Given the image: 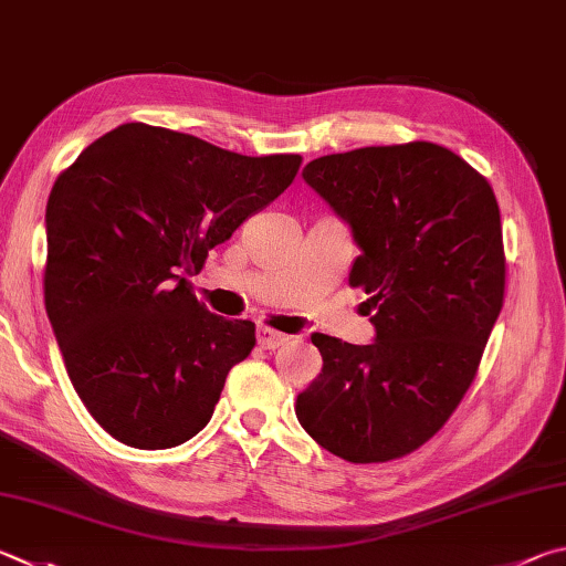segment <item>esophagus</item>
I'll use <instances>...</instances> for the list:
<instances>
[{"instance_id": "obj_1", "label": "esophagus", "mask_w": 566, "mask_h": 566, "mask_svg": "<svg viewBox=\"0 0 566 566\" xmlns=\"http://www.w3.org/2000/svg\"><path fill=\"white\" fill-rule=\"evenodd\" d=\"M256 342H260L262 348H280L290 342V336L276 332V328H272V326H260L256 328Z\"/></svg>"}]
</instances>
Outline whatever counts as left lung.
I'll return each mask as SVG.
<instances>
[{
	"label": "left lung",
	"mask_w": 566,
	"mask_h": 566,
	"mask_svg": "<svg viewBox=\"0 0 566 566\" xmlns=\"http://www.w3.org/2000/svg\"><path fill=\"white\" fill-rule=\"evenodd\" d=\"M304 180L352 224L348 284L371 294L376 342L312 336L324 368L296 418L348 462L403 458L455 413L505 302L495 192L428 140L322 156Z\"/></svg>",
	"instance_id": "1"
}]
</instances>
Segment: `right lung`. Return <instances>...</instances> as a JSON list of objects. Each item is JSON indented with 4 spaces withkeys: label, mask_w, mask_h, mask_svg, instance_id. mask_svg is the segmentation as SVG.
I'll return each mask as SVG.
<instances>
[{
    "label": "right lung",
    "mask_w": 566,
    "mask_h": 566,
    "mask_svg": "<svg viewBox=\"0 0 566 566\" xmlns=\"http://www.w3.org/2000/svg\"><path fill=\"white\" fill-rule=\"evenodd\" d=\"M302 156H240L123 123L61 170L46 202L44 302L78 398L140 450L208 426L230 368L256 344L248 318L198 302L182 274L290 188Z\"/></svg>",
    "instance_id": "add662e5"
}]
</instances>
